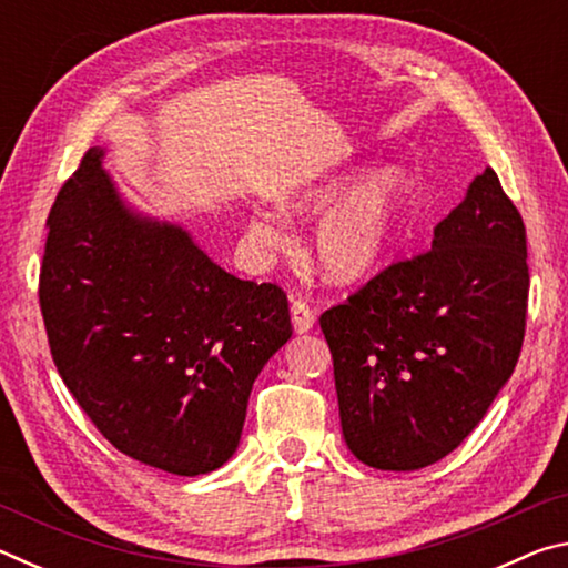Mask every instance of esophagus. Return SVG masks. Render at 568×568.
Listing matches in <instances>:
<instances>
[{
	"mask_svg": "<svg viewBox=\"0 0 568 568\" xmlns=\"http://www.w3.org/2000/svg\"><path fill=\"white\" fill-rule=\"evenodd\" d=\"M291 318H293L295 333H307V331L313 328V323H315V313H313V307L307 305L305 301H293Z\"/></svg>",
	"mask_w": 568,
	"mask_h": 568,
	"instance_id": "1",
	"label": "esophagus"
}]
</instances>
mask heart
Listing matches in <instances>:
<instances>
[{
  "instance_id": "b5f03b06",
  "label": "heart",
  "mask_w": 568,
  "mask_h": 568,
  "mask_svg": "<svg viewBox=\"0 0 568 568\" xmlns=\"http://www.w3.org/2000/svg\"><path fill=\"white\" fill-rule=\"evenodd\" d=\"M365 170L351 168L313 185L287 192L281 210L287 217L325 215L311 237V261L331 283H358L373 275L396 245L408 210L410 182L386 168L363 185ZM250 237L261 245H281L283 230L267 215H253Z\"/></svg>"
}]
</instances>
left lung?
Here are the masks:
<instances>
[{"mask_svg": "<svg viewBox=\"0 0 568 568\" xmlns=\"http://www.w3.org/2000/svg\"><path fill=\"white\" fill-rule=\"evenodd\" d=\"M526 305L524 220L486 168L430 250L321 315L353 456L418 470L464 444L511 378Z\"/></svg>", "mask_w": 568, "mask_h": 568, "instance_id": "left-lung-1", "label": "left lung"}]
</instances>
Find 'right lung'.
<instances>
[{
	"label": "right lung",
	"instance_id": "right-lung-1",
	"mask_svg": "<svg viewBox=\"0 0 568 568\" xmlns=\"http://www.w3.org/2000/svg\"><path fill=\"white\" fill-rule=\"evenodd\" d=\"M92 148L47 220L40 307L57 371L110 444L175 476L235 454L287 297L225 273L185 227L124 203Z\"/></svg>",
	"mask_w": 568,
	"mask_h": 568
}]
</instances>
